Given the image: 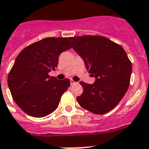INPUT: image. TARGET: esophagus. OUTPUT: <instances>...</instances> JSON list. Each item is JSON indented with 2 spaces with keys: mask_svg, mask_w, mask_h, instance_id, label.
Segmentation results:
<instances>
[{
  "mask_svg": "<svg viewBox=\"0 0 149 149\" xmlns=\"http://www.w3.org/2000/svg\"><path fill=\"white\" fill-rule=\"evenodd\" d=\"M77 84V82L74 81L73 79H71V85H74V84Z\"/></svg>",
  "mask_w": 149,
  "mask_h": 149,
  "instance_id": "34e87169",
  "label": "esophagus"
}]
</instances>
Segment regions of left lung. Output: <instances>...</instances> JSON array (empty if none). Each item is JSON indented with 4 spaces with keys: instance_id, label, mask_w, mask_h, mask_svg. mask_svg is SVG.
<instances>
[{
    "instance_id": "obj_1",
    "label": "left lung",
    "mask_w": 149,
    "mask_h": 149,
    "mask_svg": "<svg viewBox=\"0 0 149 149\" xmlns=\"http://www.w3.org/2000/svg\"><path fill=\"white\" fill-rule=\"evenodd\" d=\"M72 47L83 58L95 83L81 81L83 93L77 97L84 109L103 115L115 108L125 95L130 84L132 62L123 47L99 35L68 38Z\"/></svg>"
}]
</instances>
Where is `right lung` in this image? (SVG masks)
<instances>
[{
  "label": "right lung",
  "mask_w": 149,
  "mask_h": 149,
  "mask_svg": "<svg viewBox=\"0 0 149 149\" xmlns=\"http://www.w3.org/2000/svg\"><path fill=\"white\" fill-rule=\"evenodd\" d=\"M68 38H47L21 51L8 74V84L14 101L28 115L45 117L57 109L70 80L48 74L55 70L63 52L71 49Z\"/></svg>",
  "instance_id": "right-lung-1"
}]
</instances>
